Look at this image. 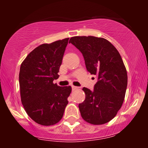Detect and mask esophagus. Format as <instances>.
<instances>
[{
	"instance_id": "obj_1",
	"label": "esophagus",
	"mask_w": 148,
	"mask_h": 148,
	"mask_svg": "<svg viewBox=\"0 0 148 148\" xmlns=\"http://www.w3.org/2000/svg\"><path fill=\"white\" fill-rule=\"evenodd\" d=\"M71 88H72V90H76V89H79L78 86H71Z\"/></svg>"
}]
</instances>
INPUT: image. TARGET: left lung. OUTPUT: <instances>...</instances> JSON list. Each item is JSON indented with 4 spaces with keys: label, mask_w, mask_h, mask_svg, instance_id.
I'll return each mask as SVG.
<instances>
[{
    "label": "left lung",
    "mask_w": 148,
    "mask_h": 148,
    "mask_svg": "<svg viewBox=\"0 0 148 148\" xmlns=\"http://www.w3.org/2000/svg\"><path fill=\"white\" fill-rule=\"evenodd\" d=\"M69 43L82 52L87 71L98 78L93 92L82 89L86 97L79 104L82 117L92 125L107 123L115 117L125 99L127 74L122 57L104 38L74 36Z\"/></svg>",
    "instance_id": "1"
}]
</instances>
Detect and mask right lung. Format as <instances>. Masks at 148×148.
<instances>
[{"instance_id": "add662e5", "label": "right lung", "mask_w": 148, "mask_h": 148, "mask_svg": "<svg viewBox=\"0 0 148 148\" xmlns=\"http://www.w3.org/2000/svg\"><path fill=\"white\" fill-rule=\"evenodd\" d=\"M69 38L44 44L34 49L21 65L19 72L21 99L28 115L44 126L62 120L71 87L59 86L53 81L59 78Z\"/></svg>"}]
</instances>
